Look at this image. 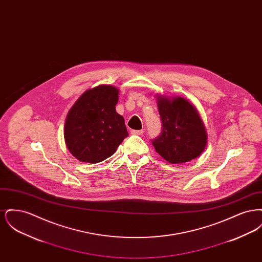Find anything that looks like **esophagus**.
I'll use <instances>...</instances> for the list:
<instances>
[{
  "label": "esophagus",
  "mask_w": 262,
  "mask_h": 262,
  "mask_svg": "<svg viewBox=\"0 0 262 262\" xmlns=\"http://www.w3.org/2000/svg\"><path fill=\"white\" fill-rule=\"evenodd\" d=\"M130 133H132V135H135V136H142L144 132H143L142 129H139V130H137V129H134V130H132Z\"/></svg>",
  "instance_id": "34e87169"
}]
</instances>
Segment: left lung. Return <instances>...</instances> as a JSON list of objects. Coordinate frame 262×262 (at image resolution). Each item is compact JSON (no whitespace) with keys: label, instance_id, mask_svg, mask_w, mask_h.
I'll list each match as a JSON object with an SVG mask.
<instances>
[{"label":"left lung","instance_id":"8db88e82","mask_svg":"<svg viewBox=\"0 0 262 262\" xmlns=\"http://www.w3.org/2000/svg\"><path fill=\"white\" fill-rule=\"evenodd\" d=\"M162 121L160 137L152 140L156 152L172 164L200 157L207 145V132L198 109L181 96L156 94Z\"/></svg>","mask_w":262,"mask_h":262}]
</instances>
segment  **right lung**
Wrapping results in <instances>:
<instances>
[{"label":"right lung","instance_id":"1","mask_svg":"<svg viewBox=\"0 0 262 262\" xmlns=\"http://www.w3.org/2000/svg\"><path fill=\"white\" fill-rule=\"evenodd\" d=\"M119 89L100 84L84 91L67 115L63 137L81 162L99 163L112 156L128 136L124 117L116 112Z\"/></svg>","mask_w":262,"mask_h":262}]
</instances>
